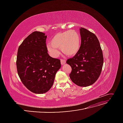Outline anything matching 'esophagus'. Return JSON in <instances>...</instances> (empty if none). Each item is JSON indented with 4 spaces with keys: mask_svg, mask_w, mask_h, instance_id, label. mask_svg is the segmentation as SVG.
Instances as JSON below:
<instances>
[{
    "mask_svg": "<svg viewBox=\"0 0 123 123\" xmlns=\"http://www.w3.org/2000/svg\"><path fill=\"white\" fill-rule=\"evenodd\" d=\"M61 62L62 65H64L66 64V60L64 59H62L61 60Z\"/></svg>",
    "mask_w": 123,
    "mask_h": 123,
    "instance_id": "esophagus-1",
    "label": "esophagus"
}]
</instances>
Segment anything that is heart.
I'll return each mask as SVG.
<instances>
[{
    "label": "heart",
    "mask_w": 123,
    "mask_h": 123,
    "mask_svg": "<svg viewBox=\"0 0 123 123\" xmlns=\"http://www.w3.org/2000/svg\"><path fill=\"white\" fill-rule=\"evenodd\" d=\"M47 45V49L53 57H57L59 52L57 48L68 56H73L79 52L81 45L80 33L74 30H70L56 33Z\"/></svg>",
    "instance_id": "obj_1"
}]
</instances>
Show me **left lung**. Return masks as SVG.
<instances>
[{
  "label": "left lung",
  "instance_id": "obj_1",
  "mask_svg": "<svg viewBox=\"0 0 123 123\" xmlns=\"http://www.w3.org/2000/svg\"><path fill=\"white\" fill-rule=\"evenodd\" d=\"M81 45L79 52L66 62L72 68L70 77L80 87H87L97 80L102 72L104 58L96 35L86 29L80 28Z\"/></svg>",
  "mask_w": 123,
  "mask_h": 123
}]
</instances>
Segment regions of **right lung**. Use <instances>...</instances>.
Instances as JSON below:
<instances>
[{
    "label": "right lung",
    "instance_id": "1",
    "mask_svg": "<svg viewBox=\"0 0 123 123\" xmlns=\"http://www.w3.org/2000/svg\"><path fill=\"white\" fill-rule=\"evenodd\" d=\"M47 36L35 31L25 38L18 48L16 66L22 83L36 94L44 93L52 86L61 61L48 53Z\"/></svg>",
    "mask_w": 123,
    "mask_h": 123
}]
</instances>
